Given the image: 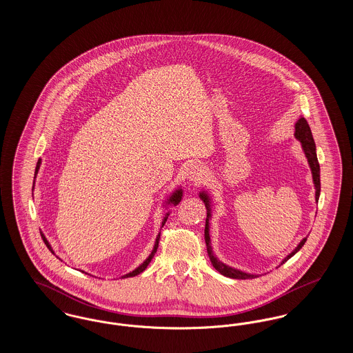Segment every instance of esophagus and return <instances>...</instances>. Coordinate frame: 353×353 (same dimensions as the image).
<instances>
[{
    "mask_svg": "<svg viewBox=\"0 0 353 353\" xmlns=\"http://www.w3.org/2000/svg\"><path fill=\"white\" fill-rule=\"evenodd\" d=\"M206 169L201 164H194L190 165V168L186 172V179L189 181H194V183H202L206 179Z\"/></svg>",
    "mask_w": 353,
    "mask_h": 353,
    "instance_id": "obj_1",
    "label": "esophagus"
}]
</instances>
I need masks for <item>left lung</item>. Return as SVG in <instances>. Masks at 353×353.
Listing matches in <instances>:
<instances>
[{
  "label": "left lung",
  "instance_id": "8db88e82",
  "mask_svg": "<svg viewBox=\"0 0 353 353\" xmlns=\"http://www.w3.org/2000/svg\"><path fill=\"white\" fill-rule=\"evenodd\" d=\"M295 139L301 143L302 145L303 152H304V156L308 161V165L311 169V173H312V181H314V186H315V201H319L320 196V165L319 161H318V156H316V145H315V141H314V137H312V132H311V128L307 123L305 119L301 118L296 120L295 123ZM199 197L203 203H205V208H206V222H205V242H206V250H208V255H209V259L213 265V268L219 271V274L228 276V278H233V279H250V278H258L261 276V274H252V272H246V271H242V270L235 269L232 268L226 263H223L222 261H219V258L216 256V254L213 252L212 249V241H210V219H212V213H213V200H212V196L208 190L202 189L199 193ZM307 241V236H304L302 241L299 242V245L290 252L285 259H282L281 265H283L285 262H287L291 256H294L296 252H299L303 248V245ZM279 265V266H281Z\"/></svg>",
  "mask_w": 353,
  "mask_h": 353
}]
</instances>
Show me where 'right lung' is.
Returning <instances> with one entry per match:
<instances>
[{
  "label": "right lung",
  "mask_w": 353,
  "mask_h": 353,
  "mask_svg": "<svg viewBox=\"0 0 353 353\" xmlns=\"http://www.w3.org/2000/svg\"><path fill=\"white\" fill-rule=\"evenodd\" d=\"M41 164H42V160L39 159L38 160V163H37V167H35V172H34V181H33V190L34 186H35V179H37V174H38V172H39V168H41ZM183 194H184V192H183V188L181 186H179V188H176L170 194H169L168 197L165 199V201L163 203V208H165V210H167V213L164 214V217H163V221H161V228L165 225V222H167V219H168L169 213V208L170 206H176L177 203H180L181 201V199H183ZM41 235H42V238H43V242H45V245L48 246V249L50 250L54 255H55V252L52 250V248H51L50 242L48 241V238L45 236V234L41 232ZM159 239H160V233L157 234L156 236V241H154V245H153V249H152L151 254L147 256V259L141 263V265H139L136 269L132 270V271H130L128 274H125V275H123L121 278H131V276H136V275H139L140 272H143L144 270L147 269V266L150 265V262L152 261V258L154 256V252L157 250V248H159ZM57 256V255H55ZM57 258H59V256H57ZM84 272V271H82ZM85 274H88V272H85ZM90 275V274H88Z\"/></svg>",
  "instance_id": "obj_1"
}]
</instances>
